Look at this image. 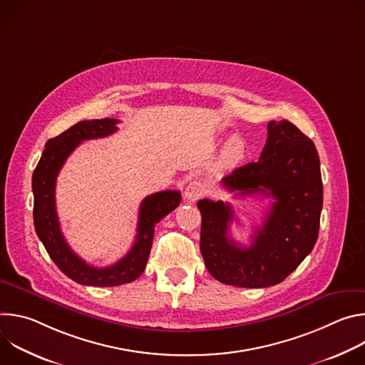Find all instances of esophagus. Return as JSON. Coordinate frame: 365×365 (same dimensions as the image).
<instances>
[{"instance_id": "esophagus-1", "label": "esophagus", "mask_w": 365, "mask_h": 365, "mask_svg": "<svg viewBox=\"0 0 365 365\" xmlns=\"http://www.w3.org/2000/svg\"><path fill=\"white\" fill-rule=\"evenodd\" d=\"M203 195H205V186L200 182H197V180L189 182V185L185 189V197L189 202H195L199 197H202Z\"/></svg>"}]
</instances>
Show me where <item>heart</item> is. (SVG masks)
Listing matches in <instances>:
<instances>
[{
	"mask_svg": "<svg viewBox=\"0 0 365 365\" xmlns=\"http://www.w3.org/2000/svg\"><path fill=\"white\" fill-rule=\"evenodd\" d=\"M245 155V144L240 138H232L228 141L225 151H224V158L230 163H238L240 160L244 159Z\"/></svg>",
	"mask_w": 365,
	"mask_h": 365,
	"instance_id": "1",
	"label": "heart"
}]
</instances>
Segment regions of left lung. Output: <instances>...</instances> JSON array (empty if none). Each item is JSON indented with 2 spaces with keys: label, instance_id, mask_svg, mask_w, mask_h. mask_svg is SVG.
Listing matches in <instances>:
<instances>
[{
  "label": "left lung",
  "instance_id": "obj_1",
  "mask_svg": "<svg viewBox=\"0 0 365 365\" xmlns=\"http://www.w3.org/2000/svg\"><path fill=\"white\" fill-rule=\"evenodd\" d=\"M259 160L222 178L235 196L264 195L274 202L250 247L230 235L232 207L222 200L202 199L200 252L218 282L238 287H269L283 282L314 250L324 202L319 155L290 121H270Z\"/></svg>",
  "mask_w": 365,
  "mask_h": 365
}]
</instances>
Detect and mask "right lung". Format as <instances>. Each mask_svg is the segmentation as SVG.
I'll return each instance as SVG.
<instances>
[{"label":"right lung","instance_id":"add662e5","mask_svg":"<svg viewBox=\"0 0 365 365\" xmlns=\"http://www.w3.org/2000/svg\"><path fill=\"white\" fill-rule=\"evenodd\" d=\"M118 120L102 118L81 121L46 143L34 169L31 186L34 195L33 220L36 232L47 254L69 279L85 286L113 287L134 282L145 269L154 227L180 203V192L163 190L147 196L138 212L137 237L131 250L113 266L92 267L75 254L66 242L56 212V179L71 153L85 140L107 137L115 133Z\"/></svg>","mask_w":365,"mask_h":365}]
</instances>
